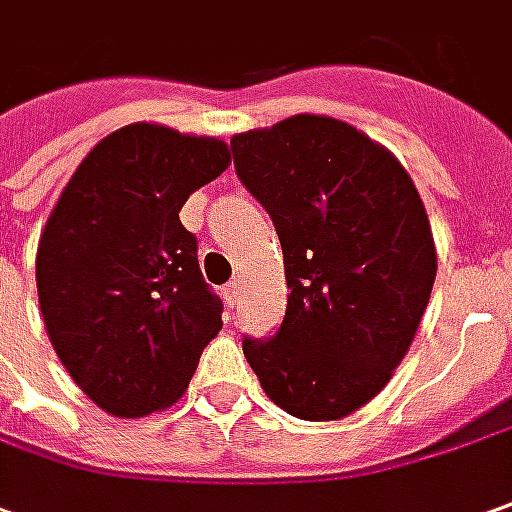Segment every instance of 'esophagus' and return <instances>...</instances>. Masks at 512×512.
<instances>
[{
    "instance_id": "esophagus-1",
    "label": "esophagus",
    "mask_w": 512,
    "mask_h": 512,
    "mask_svg": "<svg viewBox=\"0 0 512 512\" xmlns=\"http://www.w3.org/2000/svg\"><path fill=\"white\" fill-rule=\"evenodd\" d=\"M238 294H241V285H238V283L224 285V302H227L229 308H235V302H238Z\"/></svg>"
}]
</instances>
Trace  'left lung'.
I'll return each instance as SVG.
<instances>
[{"mask_svg":"<svg viewBox=\"0 0 512 512\" xmlns=\"http://www.w3.org/2000/svg\"><path fill=\"white\" fill-rule=\"evenodd\" d=\"M229 148L277 229L291 291L283 325L243 336V356L288 415L339 420L384 389L429 305L423 201L395 156L330 117L297 114Z\"/></svg>","mask_w":512,"mask_h":512,"instance_id":"8db88e82","label":"left lung"}]
</instances>
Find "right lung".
Wrapping results in <instances>:
<instances>
[{
	"instance_id": "right-lung-1",
	"label": "right lung",
	"mask_w": 512,
	"mask_h": 512,
	"mask_svg": "<svg viewBox=\"0 0 512 512\" xmlns=\"http://www.w3.org/2000/svg\"><path fill=\"white\" fill-rule=\"evenodd\" d=\"M229 165L221 139L134 123L97 142L38 241V305L72 381L114 417L182 398L224 302L179 210Z\"/></svg>"
}]
</instances>
